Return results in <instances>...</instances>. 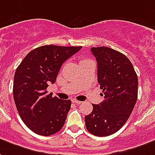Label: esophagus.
Instances as JSON below:
<instances>
[{
    "label": "esophagus",
    "instance_id": "obj_1",
    "mask_svg": "<svg viewBox=\"0 0 155 155\" xmlns=\"http://www.w3.org/2000/svg\"><path fill=\"white\" fill-rule=\"evenodd\" d=\"M72 103H74V104H81L82 102H81V101L76 100V99H72Z\"/></svg>",
    "mask_w": 155,
    "mask_h": 155
}]
</instances>
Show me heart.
Returning a JSON list of instances; mask_svg holds the SVG:
<instances>
[{
	"label": "heart",
	"instance_id": "b5f03b06",
	"mask_svg": "<svg viewBox=\"0 0 155 155\" xmlns=\"http://www.w3.org/2000/svg\"><path fill=\"white\" fill-rule=\"evenodd\" d=\"M86 61V60H82V61Z\"/></svg>",
	"mask_w": 155,
	"mask_h": 155
}]
</instances>
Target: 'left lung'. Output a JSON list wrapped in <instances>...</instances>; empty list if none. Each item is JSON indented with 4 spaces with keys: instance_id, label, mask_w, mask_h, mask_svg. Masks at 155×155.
I'll return each mask as SVG.
<instances>
[{
    "instance_id": "obj_1",
    "label": "left lung",
    "mask_w": 155,
    "mask_h": 155,
    "mask_svg": "<svg viewBox=\"0 0 155 155\" xmlns=\"http://www.w3.org/2000/svg\"><path fill=\"white\" fill-rule=\"evenodd\" d=\"M98 63V82L104 100L92 104V113L84 117L85 127L96 136L113 135L124 126L136 105L138 78L124 54L107 47L91 48Z\"/></svg>"
}]
</instances>
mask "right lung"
<instances>
[{
    "mask_svg": "<svg viewBox=\"0 0 155 155\" xmlns=\"http://www.w3.org/2000/svg\"><path fill=\"white\" fill-rule=\"evenodd\" d=\"M82 47L45 45L28 52L17 67L13 95L17 111L27 127L38 135L48 136L65 124L71 101L48 94L62 64Z\"/></svg>",
    "mask_w": 155,
    "mask_h": 155,
    "instance_id": "add662e5",
    "label": "right lung"
}]
</instances>
